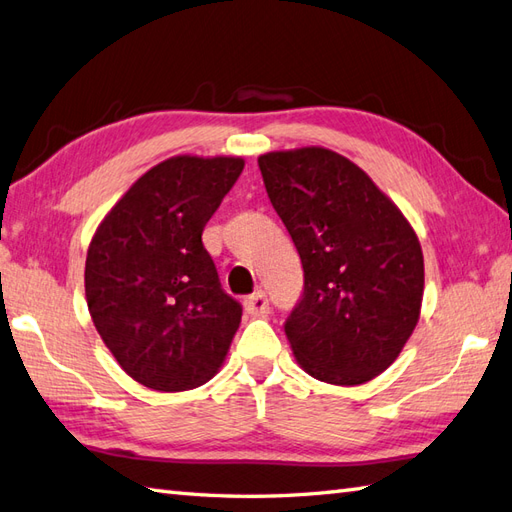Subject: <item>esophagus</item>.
I'll return each instance as SVG.
<instances>
[{
  "instance_id": "1",
  "label": "esophagus",
  "mask_w": 512,
  "mask_h": 512,
  "mask_svg": "<svg viewBox=\"0 0 512 512\" xmlns=\"http://www.w3.org/2000/svg\"><path fill=\"white\" fill-rule=\"evenodd\" d=\"M244 307H246L248 313H251V316H266L268 309H270L266 292H264V290L253 292L251 296H248V298L244 300Z\"/></svg>"
}]
</instances>
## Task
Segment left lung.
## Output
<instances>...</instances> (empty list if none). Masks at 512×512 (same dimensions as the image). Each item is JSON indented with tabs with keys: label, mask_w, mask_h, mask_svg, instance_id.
<instances>
[{
	"label": "left lung",
	"mask_w": 512,
	"mask_h": 512,
	"mask_svg": "<svg viewBox=\"0 0 512 512\" xmlns=\"http://www.w3.org/2000/svg\"><path fill=\"white\" fill-rule=\"evenodd\" d=\"M257 164L305 270L303 296L283 324L296 361L331 385L372 381L419 320L424 255L413 227L335 151H274Z\"/></svg>",
	"instance_id": "1"
}]
</instances>
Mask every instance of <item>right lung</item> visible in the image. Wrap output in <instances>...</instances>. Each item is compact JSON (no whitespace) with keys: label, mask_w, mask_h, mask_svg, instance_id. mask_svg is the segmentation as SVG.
Masks as SVG:
<instances>
[{"label":"right lung","mask_w":512,"mask_h":512,"mask_svg":"<svg viewBox=\"0 0 512 512\" xmlns=\"http://www.w3.org/2000/svg\"><path fill=\"white\" fill-rule=\"evenodd\" d=\"M242 168V157H170L125 192L88 246V311L144 387L194 389L227 357L242 305L222 290L201 235Z\"/></svg>","instance_id":"1"}]
</instances>
